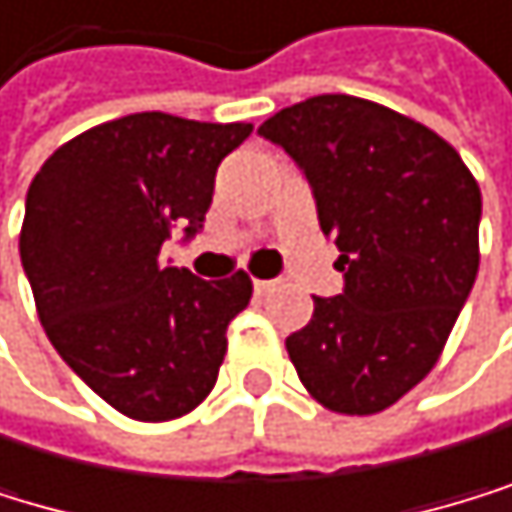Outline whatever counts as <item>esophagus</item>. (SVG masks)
<instances>
[{
    "label": "esophagus",
    "instance_id": "1",
    "mask_svg": "<svg viewBox=\"0 0 512 512\" xmlns=\"http://www.w3.org/2000/svg\"><path fill=\"white\" fill-rule=\"evenodd\" d=\"M273 289H276L273 279H254V292H258V295H270Z\"/></svg>",
    "mask_w": 512,
    "mask_h": 512
}]
</instances>
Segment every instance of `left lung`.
Instances as JSON below:
<instances>
[{"label":"left lung","mask_w":512,"mask_h":512,"mask_svg":"<svg viewBox=\"0 0 512 512\" xmlns=\"http://www.w3.org/2000/svg\"><path fill=\"white\" fill-rule=\"evenodd\" d=\"M258 133L304 170L342 251L345 292L314 298L289 360L326 410L379 413L429 376L473 289L479 183L435 130L342 92L282 108Z\"/></svg>","instance_id":"1"}]
</instances>
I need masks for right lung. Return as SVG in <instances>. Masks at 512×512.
Instances as JSON below:
<instances>
[{"label": "right lung", "mask_w": 512, "mask_h": 512, "mask_svg": "<svg viewBox=\"0 0 512 512\" xmlns=\"http://www.w3.org/2000/svg\"><path fill=\"white\" fill-rule=\"evenodd\" d=\"M251 124L142 111L92 127L27 189L21 264L49 342L130 420L167 423L211 395L248 273L205 282L161 264L173 230L205 223L220 161Z\"/></svg>", "instance_id": "right-lung-1"}]
</instances>
